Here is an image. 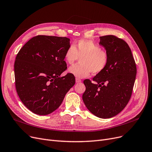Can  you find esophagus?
<instances>
[{"mask_svg": "<svg viewBox=\"0 0 152 152\" xmlns=\"http://www.w3.org/2000/svg\"><path fill=\"white\" fill-rule=\"evenodd\" d=\"M75 81H76V83H80V82H81V80L80 79V78H75Z\"/></svg>", "mask_w": 152, "mask_h": 152, "instance_id": "1", "label": "esophagus"}]
</instances>
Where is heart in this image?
<instances>
[{"label": "heart", "mask_w": 152, "mask_h": 152, "mask_svg": "<svg viewBox=\"0 0 152 152\" xmlns=\"http://www.w3.org/2000/svg\"><path fill=\"white\" fill-rule=\"evenodd\" d=\"M80 58V64L70 67L68 72L77 78L88 77L90 73L97 74L106 68L108 56L106 51L90 40H80L74 45L70 46L65 53L66 62L74 64Z\"/></svg>", "instance_id": "obj_1"}]
</instances>
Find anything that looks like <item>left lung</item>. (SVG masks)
Here are the masks:
<instances>
[{"label": "left lung", "instance_id": "left-lung-1", "mask_svg": "<svg viewBox=\"0 0 152 152\" xmlns=\"http://www.w3.org/2000/svg\"><path fill=\"white\" fill-rule=\"evenodd\" d=\"M99 44L108 56L106 68L94 78L83 81L86 90L82 99L88 110L101 118H112L126 107L130 99L137 67L130 48L114 35L100 37Z\"/></svg>", "mask_w": 152, "mask_h": 152}]
</instances>
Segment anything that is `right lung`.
I'll use <instances>...</instances> for the list:
<instances>
[{"label":"right lung","mask_w":152,"mask_h":152,"mask_svg":"<svg viewBox=\"0 0 152 152\" xmlns=\"http://www.w3.org/2000/svg\"><path fill=\"white\" fill-rule=\"evenodd\" d=\"M70 39L37 35L30 39L17 53L14 64L18 95L28 110L46 115L60 107L74 86V75L60 77L67 68L65 53Z\"/></svg>","instance_id":"obj_1"}]
</instances>
